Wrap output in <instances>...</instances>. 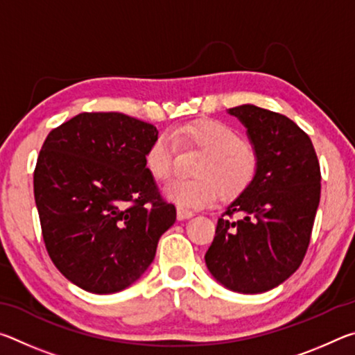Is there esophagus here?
Wrapping results in <instances>:
<instances>
[{"label":"esophagus","instance_id":"obj_1","mask_svg":"<svg viewBox=\"0 0 355 355\" xmlns=\"http://www.w3.org/2000/svg\"><path fill=\"white\" fill-rule=\"evenodd\" d=\"M194 216V213L191 211V209H186V208H182V207H177V218L178 220H184V219H189Z\"/></svg>","mask_w":355,"mask_h":355}]
</instances>
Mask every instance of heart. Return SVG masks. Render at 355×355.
Segmentation results:
<instances>
[{
	"mask_svg": "<svg viewBox=\"0 0 355 355\" xmlns=\"http://www.w3.org/2000/svg\"><path fill=\"white\" fill-rule=\"evenodd\" d=\"M173 139L194 146L205 153L192 180H173L164 186L163 196L182 208L208 207L218 197L236 199L249 189L257 175V156L245 146L241 135L220 120H197L172 131ZM173 144L158 136L150 144L144 163L156 182L169 178L173 163Z\"/></svg>",
	"mask_w": 355,
	"mask_h": 355,
	"instance_id": "1",
	"label": "heart"
}]
</instances>
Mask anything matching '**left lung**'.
<instances>
[{"label":"left lung","instance_id":"obj_1","mask_svg":"<svg viewBox=\"0 0 355 355\" xmlns=\"http://www.w3.org/2000/svg\"><path fill=\"white\" fill-rule=\"evenodd\" d=\"M227 112L245 127L258 167L218 219L205 263L227 290L258 294L284 284L304 260L320 205V163L310 137L282 114L255 105Z\"/></svg>","mask_w":355,"mask_h":355}]
</instances>
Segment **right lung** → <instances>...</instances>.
Wrapping results in <instances>:
<instances>
[{
  "instance_id": "obj_1",
  "label": "right lung",
  "mask_w": 355,
  "mask_h": 355,
  "mask_svg": "<svg viewBox=\"0 0 355 355\" xmlns=\"http://www.w3.org/2000/svg\"><path fill=\"white\" fill-rule=\"evenodd\" d=\"M158 130L120 112H83L46 136L34 171L42 235L55 266L95 294L122 291L152 264L177 219L144 155Z\"/></svg>"
}]
</instances>
